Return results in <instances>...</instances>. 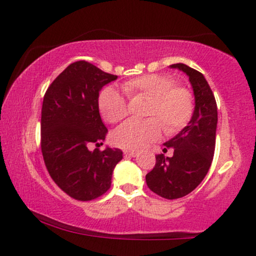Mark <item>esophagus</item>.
<instances>
[{"mask_svg":"<svg viewBox=\"0 0 256 256\" xmlns=\"http://www.w3.org/2000/svg\"><path fill=\"white\" fill-rule=\"evenodd\" d=\"M124 154L126 155V156H130V158L137 156V152L134 150H124Z\"/></svg>","mask_w":256,"mask_h":256,"instance_id":"esophagus-1","label":"esophagus"}]
</instances>
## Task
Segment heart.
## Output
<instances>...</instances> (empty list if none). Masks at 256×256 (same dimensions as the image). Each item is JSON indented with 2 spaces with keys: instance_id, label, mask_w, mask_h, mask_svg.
<instances>
[{
  "instance_id": "obj_1",
  "label": "heart",
  "mask_w": 256,
  "mask_h": 256,
  "mask_svg": "<svg viewBox=\"0 0 256 256\" xmlns=\"http://www.w3.org/2000/svg\"><path fill=\"white\" fill-rule=\"evenodd\" d=\"M122 91L130 98L148 100L146 120H128L113 134V142L125 149L140 150L148 143L158 140L162 134V125L167 134H174L188 124L194 113L195 101L188 88L174 85L170 76H140L122 84ZM102 118L110 124L122 122L128 114V104L122 92L114 86L101 90L98 100Z\"/></svg>"
}]
</instances>
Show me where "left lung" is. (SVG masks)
<instances>
[{
	"label": "left lung",
	"mask_w": 256,
	"mask_h": 256,
	"mask_svg": "<svg viewBox=\"0 0 256 256\" xmlns=\"http://www.w3.org/2000/svg\"><path fill=\"white\" fill-rule=\"evenodd\" d=\"M170 67L188 76L195 98V108L188 125L164 143V152L173 148V156L158 154L156 164L146 176V182L152 192L173 200L183 198L196 189L210 170L216 149L218 108L202 73L184 64Z\"/></svg>",
	"instance_id": "1"
}]
</instances>
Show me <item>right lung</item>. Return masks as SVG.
I'll return each instance as SVG.
<instances>
[{
    "label": "right lung",
    "instance_id": "right-lung-1",
    "mask_svg": "<svg viewBox=\"0 0 256 256\" xmlns=\"http://www.w3.org/2000/svg\"><path fill=\"white\" fill-rule=\"evenodd\" d=\"M116 76L86 61L67 66L50 84L43 98L40 144L46 170L67 195L90 201L110 188L114 167L122 158L118 148L91 152V143L104 140L107 128L98 100Z\"/></svg>",
    "mask_w": 256,
    "mask_h": 256
}]
</instances>
